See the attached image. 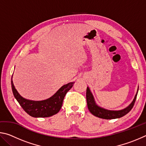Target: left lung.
<instances>
[{"mask_svg": "<svg viewBox=\"0 0 146 146\" xmlns=\"http://www.w3.org/2000/svg\"><path fill=\"white\" fill-rule=\"evenodd\" d=\"M138 91V88L137 92L135 96V98H133L131 103L129 106H127L126 108L120 110H109L100 107V106L97 104L90 88L87 87V90H86V100H87L88 110L91 112V114H93L94 116L100 118H103V119H115V118L122 117L124 115L127 114L131 110L133 106L135 104Z\"/></svg>", "mask_w": 146, "mask_h": 146, "instance_id": "left-lung-1", "label": "left lung"}]
</instances>
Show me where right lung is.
<instances>
[{
	"label": "right lung",
	"instance_id": "add662e5",
	"mask_svg": "<svg viewBox=\"0 0 146 146\" xmlns=\"http://www.w3.org/2000/svg\"><path fill=\"white\" fill-rule=\"evenodd\" d=\"M11 77V88L13 95L23 110L33 117H49L57 113L62 106L66 94L73 87L74 82L62 86L54 95L48 99L35 101L23 98L15 88Z\"/></svg>",
	"mask_w": 146,
	"mask_h": 146
}]
</instances>
